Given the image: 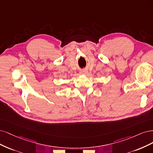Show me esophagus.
Wrapping results in <instances>:
<instances>
[{"label": "esophagus", "instance_id": "obj_1", "mask_svg": "<svg viewBox=\"0 0 153 153\" xmlns=\"http://www.w3.org/2000/svg\"><path fill=\"white\" fill-rule=\"evenodd\" d=\"M87 73H88V72H87V71H86V70H83V71H81L80 72L81 74H83V75L86 74Z\"/></svg>", "mask_w": 153, "mask_h": 153}]
</instances>
